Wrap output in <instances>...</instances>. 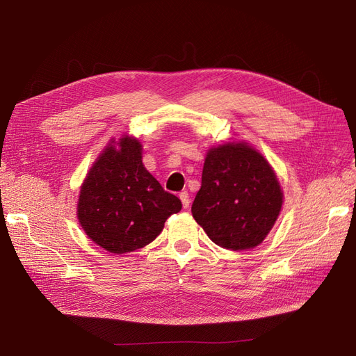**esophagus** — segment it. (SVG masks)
<instances>
[{"label":"esophagus","instance_id":"1","mask_svg":"<svg viewBox=\"0 0 356 356\" xmlns=\"http://www.w3.org/2000/svg\"><path fill=\"white\" fill-rule=\"evenodd\" d=\"M179 197H180V200H181L183 208H184V209H188V208H189V204H191V197H189V193L186 192V191H184V192H180Z\"/></svg>","mask_w":356,"mask_h":356}]
</instances>
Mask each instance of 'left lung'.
<instances>
[{
	"instance_id": "left-lung-1",
	"label": "left lung",
	"mask_w": 356,
	"mask_h": 356,
	"mask_svg": "<svg viewBox=\"0 0 356 356\" xmlns=\"http://www.w3.org/2000/svg\"><path fill=\"white\" fill-rule=\"evenodd\" d=\"M283 193L268 161L247 144L212 148L202 172L192 215L216 245L257 247L282 211Z\"/></svg>"
}]
</instances>
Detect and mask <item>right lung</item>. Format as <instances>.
<instances>
[{"instance_id":"right-lung-1","label":"right lung","mask_w":356,"mask_h":356,"mask_svg":"<svg viewBox=\"0 0 356 356\" xmlns=\"http://www.w3.org/2000/svg\"><path fill=\"white\" fill-rule=\"evenodd\" d=\"M118 144L120 149L106 147L92 165L82 184L78 218L93 242L124 254L154 241L181 202L145 170L138 140L124 137Z\"/></svg>"}]
</instances>
